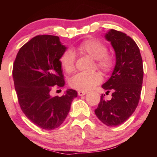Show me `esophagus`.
Instances as JSON below:
<instances>
[{"mask_svg": "<svg viewBox=\"0 0 157 157\" xmlns=\"http://www.w3.org/2000/svg\"><path fill=\"white\" fill-rule=\"evenodd\" d=\"M86 94V91H78V96H80L85 95Z\"/></svg>", "mask_w": 157, "mask_h": 157, "instance_id": "obj_1", "label": "esophagus"}]
</instances>
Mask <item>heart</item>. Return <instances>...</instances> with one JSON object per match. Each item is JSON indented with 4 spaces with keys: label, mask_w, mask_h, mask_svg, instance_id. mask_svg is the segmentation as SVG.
Returning a JSON list of instances; mask_svg holds the SVG:
<instances>
[{
    "label": "heart",
    "mask_w": 157,
    "mask_h": 157,
    "mask_svg": "<svg viewBox=\"0 0 157 157\" xmlns=\"http://www.w3.org/2000/svg\"><path fill=\"white\" fill-rule=\"evenodd\" d=\"M76 51L82 55L89 56L96 61V66L104 73L112 71L115 61L112 56L107 53V47L104 43L95 38H89L81 43ZM76 56L73 51L67 49L62 53L60 63L66 73H71L75 68ZM102 81V76L98 72L93 74L79 73L70 79L71 86L79 91H89Z\"/></svg>",
    "instance_id": "heart-1"
}]
</instances>
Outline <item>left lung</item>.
Instances as JSON below:
<instances>
[{"label": "left lung", "mask_w": 157, "mask_h": 157, "mask_svg": "<svg viewBox=\"0 0 157 157\" xmlns=\"http://www.w3.org/2000/svg\"><path fill=\"white\" fill-rule=\"evenodd\" d=\"M116 54V65L110 78L102 88L111 91L112 98L101 101L95 113L109 126H117L126 121L138 106L143 83L144 68L140 51L132 38L121 31L111 29L105 35Z\"/></svg>", "instance_id": "left-lung-1"}]
</instances>
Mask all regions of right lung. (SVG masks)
Wrapping results in <instances>:
<instances>
[{
    "label": "right lung",
    "mask_w": 157,
    "mask_h": 157,
    "mask_svg": "<svg viewBox=\"0 0 157 157\" xmlns=\"http://www.w3.org/2000/svg\"><path fill=\"white\" fill-rule=\"evenodd\" d=\"M66 50L59 36H37L20 48L13 67L21 110L30 121L46 130L63 124L77 96L74 89H68L61 97L50 94L53 86L65 84L60 58Z\"/></svg>",
    "instance_id": "add662e5"
}]
</instances>
